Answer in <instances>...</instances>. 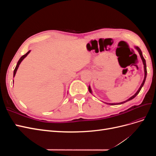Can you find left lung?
I'll return each instance as SVG.
<instances>
[{"mask_svg": "<svg viewBox=\"0 0 156 156\" xmlns=\"http://www.w3.org/2000/svg\"><path fill=\"white\" fill-rule=\"evenodd\" d=\"M135 49L138 51V52H139V55H140V58H141V59H142V60H143V64H144V80H143V83H142V84H141V85H140V88H139V90L137 91H136V92L134 94L133 96H132L131 98H129L128 100H126V101H123V102H121V103H106L107 104H108V105H120V104H122V103H126V102H127V101H129V100H131L132 99H133L136 95H137V94L139 93V92L140 91V90H141V88H142V87H143V85H144V82H145V81H146V75H147V70H146V60H145V59L144 58V57H143V53H142V51H141V50L140 49V48H139V47H135ZM88 90H89V92H90L91 94H92V90H91V88H90V87H88Z\"/></svg>", "mask_w": 156, "mask_h": 156, "instance_id": "1", "label": "left lung"}]
</instances>
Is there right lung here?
Listing matches in <instances>:
<instances>
[{"label":"right lung","instance_id":"obj_1","mask_svg":"<svg viewBox=\"0 0 156 156\" xmlns=\"http://www.w3.org/2000/svg\"><path fill=\"white\" fill-rule=\"evenodd\" d=\"M30 52V51H29L27 52V53L25 54V55H23L20 58V59L19 60V61L17 62V65H16V68H15V69H14V71H13V77H15V75H16V72H17V69H18V68H19V66H20V64H21V62H22V60L24 59L26 56L28 55V54H29V53Z\"/></svg>","mask_w":156,"mask_h":156}]
</instances>
